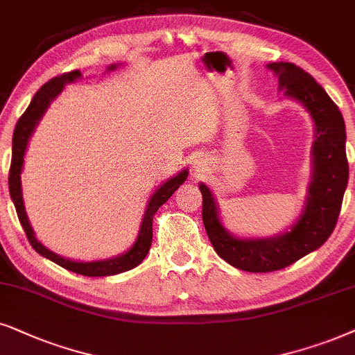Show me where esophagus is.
Here are the masks:
<instances>
[{
	"instance_id": "1",
	"label": "esophagus",
	"mask_w": 355,
	"mask_h": 355,
	"mask_svg": "<svg viewBox=\"0 0 355 355\" xmlns=\"http://www.w3.org/2000/svg\"><path fill=\"white\" fill-rule=\"evenodd\" d=\"M195 168H196V172H205L206 164L202 162V160H196V162H195Z\"/></svg>"
}]
</instances>
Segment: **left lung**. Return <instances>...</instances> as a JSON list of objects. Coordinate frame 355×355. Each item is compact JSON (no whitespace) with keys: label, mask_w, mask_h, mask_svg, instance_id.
I'll use <instances>...</instances> for the list:
<instances>
[{"label":"left lung","mask_w":355,"mask_h":355,"mask_svg":"<svg viewBox=\"0 0 355 355\" xmlns=\"http://www.w3.org/2000/svg\"><path fill=\"white\" fill-rule=\"evenodd\" d=\"M279 89L300 102L315 123L313 175L304 211L287 232L268 239H237L222 225L214 195L200 183L202 222L216 253L234 268L248 272H271L295 263L320 248L336 227L347 187L346 125L336 103L309 73L294 63H269Z\"/></svg>","instance_id":"1"}]
</instances>
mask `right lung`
Here are the masks:
<instances>
[{
  "mask_svg": "<svg viewBox=\"0 0 355 355\" xmlns=\"http://www.w3.org/2000/svg\"><path fill=\"white\" fill-rule=\"evenodd\" d=\"M115 68L116 64H110L107 71H113ZM79 78H81V71L76 69V71H71V73L61 74L58 78L50 79L49 83H45L44 86L35 92V96L31 101L27 110L22 113L21 118H19L12 135V159H11V168H9V193H11V200L14 202V206H16L17 217L19 220H21L24 232H26L32 248H34L37 253L42 254V257L49 258L50 261L60 264L61 268L68 269V271L83 274V276H89V277L113 276V274L130 271V269L138 266V264L146 258V254H148L150 248V243H153V217L155 212H157L159 207L162 206L164 202L178 190V187L187 180L188 170L187 168L182 170L180 173L175 175V177L170 178V180L165 182L164 185H160L157 190L154 191V195L150 196V200L148 202V207H146L138 239H136L133 247H131L128 252L121 253L120 257H113L110 259H101V261H87V263L73 261V259L60 257V254H56L51 252V250L44 247V245L35 239L34 229H32L29 217H27L26 207H24L22 187H21L24 155H26L29 138L32 136V133H34L35 126L39 125L40 118L44 116L46 108H49L50 102L53 101L61 91H63L64 84L73 83Z\"/></svg>",
  "mask_w": 355,
  "mask_h": 355,
  "instance_id": "1",
  "label": "right lung"
}]
</instances>
